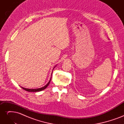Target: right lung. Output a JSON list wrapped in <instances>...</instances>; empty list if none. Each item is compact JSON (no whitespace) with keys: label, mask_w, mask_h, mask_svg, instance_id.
<instances>
[{"label":"right lung","mask_w":124,"mask_h":124,"mask_svg":"<svg viewBox=\"0 0 124 124\" xmlns=\"http://www.w3.org/2000/svg\"><path fill=\"white\" fill-rule=\"evenodd\" d=\"M55 68V67H54ZM51 79L50 80L49 82H48V83L45 85L44 86H43V87H41V88H36V89H28V88H24V87H21L22 88H23V89L25 90V91H27V92H40L41 91H43V90H44V89H46L47 86H48V85H49L50 82H51Z\"/></svg>","instance_id":"right-lung-1"}]
</instances>
